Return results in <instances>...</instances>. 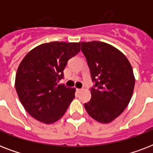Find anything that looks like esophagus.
I'll return each instance as SVG.
<instances>
[{"instance_id":"34e87169","label":"esophagus","mask_w":153,"mask_h":153,"mask_svg":"<svg viewBox=\"0 0 153 153\" xmlns=\"http://www.w3.org/2000/svg\"><path fill=\"white\" fill-rule=\"evenodd\" d=\"M82 91H83L82 89H76V91L78 92V93H80V92H82Z\"/></svg>"}]
</instances>
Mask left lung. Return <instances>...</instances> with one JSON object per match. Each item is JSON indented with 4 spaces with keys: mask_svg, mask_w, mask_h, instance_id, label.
I'll list each match as a JSON object with an SVG mask.
<instances>
[{
    "mask_svg": "<svg viewBox=\"0 0 153 153\" xmlns=\"http://www.w3.org/2000/svg\"><path fill=\"white\" fill-rule=\"evenodd\" d=\"M81 45L94 82L91 101L84 106L92 118L109 123L130 102L135 85L133 68L126 55L110 44L92 41Z\"/></svg>",
    "mask_w": 153,
    "mask_h": 153,
    "instance_id": "left-lung-1",
    "label": "left lung"
}]
</instances>
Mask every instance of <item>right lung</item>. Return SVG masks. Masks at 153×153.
Instances as JSON below:
<instances>
[{
    "label": "right lung",
    "mask_w": 153,
    "mask_h": 153,
    "mask_svg": "<svg viewBox=\"0 0 153 153\" xmlns=\"http://www.w3.org/2000/svg\"><path fill=\"white\" fill-rule=\"evenodd\" d=\"M80 51V43L51 42L27 53L18 67L16 91L25 110L45 124L59 120L74 98L75 89L58 84L67 61Z\"/></svg>",
    "instance_id": "obj_1"
}]
</instances>
